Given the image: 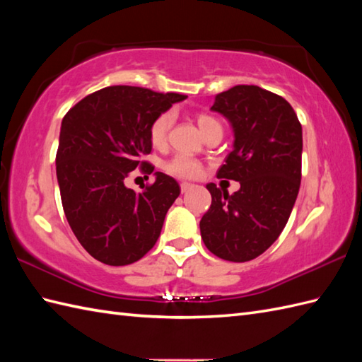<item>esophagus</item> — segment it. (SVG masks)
<instances>
[{"mask_svg": "<svg viewBox=\"0 0 362 362\" xmlns=\"http://www.w3.org/2000/svg\"><path fill=\"white\" fill-rule=\"evenodd\" d=\"M191 188H193V185H191V183H188V182H182V183H180L182 193H187V191L191 189Z\"/></svg>", "mask_w": 362, "mask_h": 362, "instance_id": "obj_1", "label": "esophagus"}]
</instances>
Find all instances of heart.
Segmentation results:
<instances>
[{"label": "heart", "instance_id": "1", "mask_svg": "<svg viewBox=\"0 0 362 362\" xmlns=\"http://www.w3.org/2000/svg\"><path fill=\"white\" fill-rule=\"evenodd\" d=\"M174 112L171 110H166L163 113H160L158 117L153 119L151 130H149V135H151V141L153 146H163L168 140V134L169 130H171L173 124H174ZM197 124L201 127L202 134L206 135L209 132L214 129H221V122L211 117V115H206V113H201L197 117ZM165 171L173 174L175 177H182V179H193V177H197L202 171V166L199 163V160L189 157V156H175L174 158H171L165 165Z\"/></svg>", "mask_w": 362, "mask_h": 362}]
</instances>
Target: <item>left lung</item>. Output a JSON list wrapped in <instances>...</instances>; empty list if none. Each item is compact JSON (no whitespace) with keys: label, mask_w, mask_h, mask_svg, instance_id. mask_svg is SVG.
<instances>
[{"label":"left lung","mask_w":362,"mask_h":362,"mask_svg":"<svg viewBox=\"0 0 362 362\" xmlns=\"http://www.w3.org/2000/svg\"><path fill=\"white\" fill-rule=\"evenodd\" d=\"M211 110L228 119L235 136L218 177L241 188L228 194L206 185L211 205L201 236L216 257L244 263L271 247L291 216L302 180V126L286 99L257 86L222 91Z\"/></svg>","instance_id":"left-lung-1"}]
</instances>
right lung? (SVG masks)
<instances>
[{"mask_svg": "<svg viewBox=\"0 0 362 362\" xmlns=\"http://www.w3.org/2000/svg\"><path fill=\"white\" fill-rule=\"evenodd\" d=\"M185 98L113 86L86 96L62 119L56 173L65 216L82 247L104 264H132L158 240L179 183L156 173V182L135 193L124 180L138 166L153 171L141 161L152 149V122Z\"/></svg>", "mask_w": 362, "mask_h": 362, "instance_id": "obj_1", "label": "right lung"}]
</instances>
